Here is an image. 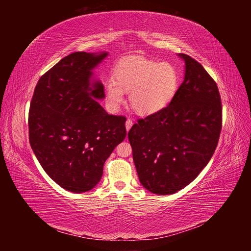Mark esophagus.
I'll return each mask as SVG.
<instances>
[{
    "instance_id": "34e87169",
    "label": "esophagus",
    "mask_w": 251,
    "mask_h": 251,
    "mask_svg": "<svg viewBox=\"0 0 251 251\" xmlns=\"http://www.w3.org/2000/svg\"><path fill=\"white\" fill-rule=\"evenodd\" d=\"M132 126H133V120L128 118V119L126 121V131L130 130V128L132 127Z\"/></svg>"
}]
</instances>
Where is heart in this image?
Returning <instances> with one entry per match:
<instances>
[{"instance_id": "b5f03b06", "label": "heart", "mask_w": 251, "mask_h": 251, "mask_svg": "<svg viewBox=\"0 0 251 251\" xmlns=\"http://www.w3.org/2000/svg\"><path fill=\"white\" fill-rule=\"evenodd\" d=\"M113 78L105 81V98L111 110L130 93L132 108L140 115H151L165 109L177 92L179 74L174 65L150 59H127L120 63Z\"/></svg>"}]
</instances>
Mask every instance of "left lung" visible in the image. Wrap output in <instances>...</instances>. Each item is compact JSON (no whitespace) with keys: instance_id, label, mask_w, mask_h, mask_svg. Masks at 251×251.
I'll list each match as a JSON object with an SVG mask.
<instances>
[{"instance_id":"left-lung-1","label":"left lung","mask_w":251,"mask_h":251,"mask_svg":"<svg viewBox=\"0 0 251 251\" xmlns=\"http://www.w3.org/2000/svg\"><path fill=\"white\" fill-rule=\"evenodd\" d=\"M184 80L162 111L139 119L127 133L140 183L156 195H172L194 181L215 153L222 128L216 81L183 53Z\"/></svg>"}]
</instances>
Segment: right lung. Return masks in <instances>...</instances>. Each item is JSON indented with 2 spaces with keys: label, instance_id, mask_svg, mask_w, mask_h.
<instances>
[{
  "label": "right lung",
  "instance_id": "obj_1",
  "mask_svg": "<svg viewBox=\"0 0 251 251\" xmlns=\"http://www.w3.org/2000/svg\"><path fill=\"white\" fill-rule=\"evenodd\" d=\"M107 52H74L37 81L29 109V141L44 171L72 193L91 191L105 160L126 136L124 116L109 115L98 100L103 85L93 69Z\"/></svg>",
  "mask_w": 251,
  "mask_h": 251
}]
</instances>
